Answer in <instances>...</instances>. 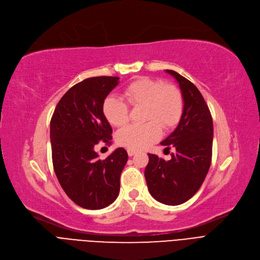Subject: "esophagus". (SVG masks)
<instances>
[{
    "mask_svg": "<svg viewBox=\"0 0 260 260\" xmlns=\"http://www.w3.org/2000/svg\"><path fill=\"white\" fill-rule=\"evenodd\" d=\"M127 152H128V155H129V156H133V155H135V154H136V151H135V150L128 149V150H127Z\"/></svg>",
    "mask_w": 260,
    "mask_h": 260,
    "instance_id": "34e87169",
    "label": "esophagus"
}]
</instances>
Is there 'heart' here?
Here are the masks:
<instances>
[{
  "label": "heart",
  "instance_id": "1",
  "mask_svg": "<svg viewBox=\"0 0 260 260\" xmlns=\"http://www.w3.org/2000/svg\"><path fill=\"white\" fill-rule=\"evenodd\" d=\"M124 94L131 106H145L144 119L148 121L141 126H127L117 132V144L131 150L145 149L158 141L160 126L166 130L175 127L184 112L180 90L172 84L165 85L160 80L147 76L137 79L125 88ZM103 113L108 123L115 127L124 126L129 119L128 105L114 95L105 99Z\"/></svg>",
  "mask_w": 260,
  "mask_h": 260
}]
</instances>
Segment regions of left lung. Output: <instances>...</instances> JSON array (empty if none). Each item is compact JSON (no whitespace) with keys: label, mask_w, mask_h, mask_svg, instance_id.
<instances>
[{"label":"left lung","mask_w":260,"mask_h":260,"mask_svg":"<svg viewBox=\"0 0 260 260\" xmlns=\"http://www.w3.org/2000/svg\"><path fill=\"white\" fill-rule=\"evenodd\" d=\"M179 84L184 112L176 129L160 144L173 146L170 160L148 154L145 178L150 194L161 204H184L198 191L208 174L212 159L213 120L200 90L184 76L166 70ZM166 148V149H167Z\"/></svg>","instance_id":"8db88e82"}]
</instances>
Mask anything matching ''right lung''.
<instances>
[{"mask_svg": "<svg viewBox=\"0 0 260 260\" xmlns=\"http://www.w3.org/2000/svg\"><path fill=\"white\" fill-rule=\"evenodd\" d=\"M118 79L96 76L74 85L59 100L50 121L52 164L59 185L73 203L88 210L106 208L116 200L128 160L124 148L104 160L94 151L99 142L112 140L103 103Z\"/></svg>", "mask_w": 260, "mask_h": 260, "instance_id": "obj_1", "label": "right lung"}]
</instances>
